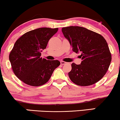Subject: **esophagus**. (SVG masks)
I'll use <instances>...</instances> for the list:
<instances>
[{"label": "esophagus", "mask_w": 120, "mask_h": 120, "mask_svg": "<svg viewBox=\"0 0 120 120\" xmlns=\"http://www.w3.org/2000/svg\"><path fill=\"white\" fill-rule=\"evenodd\" d=\"M66 63H67V62H65V61H61L60 62L61 65H65V64H66Z\"/></svg>", "instance_id": "34e87169"}]
</instances>
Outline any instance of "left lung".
Instances as JSON below:
<instances>
[{
	"label": "left lung",
	"instance_id": "8db88e82",
	"mask_svg": "<svg viewBox=\"0 0 120 120\" xmlns=\"http://www.w3.org/2000/svg\"><path fill=\"white\" fill-rule=\"evenodd\" d=\"M72 50L80 53V65L72 64L68 76L76 85L86 86L101 80L107 73L111 61L108 45L102 35L82 26L62 28Z\"/></svg>",
	"mask_w": 120,
	"mask_h": 120
}]
</instances>
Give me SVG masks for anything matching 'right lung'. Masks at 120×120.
Listing matches in <instances>:
<instances>
[{
    "label": "right lung",
    "mask_w": 120,
    "mask_h": 120,
    "mask_svg": "<svg viewBox=\"0 0 120 120\" xmlns=\"http://www.w3.org/2000/svg\"><path fill=\"white\" fill-rule=\"evenodd\" d=\"M58 28H40L25 33L15 42L9 55L13 73L27 85L39 86L49 80L60 65L58 60L41 58L42 50Z\"/></svg>",
    "instance_id": "right-lung-1"
}]
</instances>
